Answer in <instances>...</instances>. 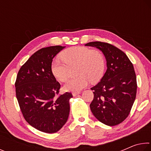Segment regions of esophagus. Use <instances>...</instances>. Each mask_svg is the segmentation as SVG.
Segmentation results:
<instances>
[{
  "label": "esophagus",
  "mask_w": 151,
  "mask_h": 151,
  "mask_svg": "<svg viewBox=\"0 0 151 151\" xmlns=\"http://www.w3.org/2000/svg\"><path fill=\"white\" fill-rule=\"evenodd\" d=\"M80 93H81L80 92H73L72 94H73V96H77L78 94H79Z\"/></svg>",
  "instance_id": "esophagus-1"
}]
</instances>
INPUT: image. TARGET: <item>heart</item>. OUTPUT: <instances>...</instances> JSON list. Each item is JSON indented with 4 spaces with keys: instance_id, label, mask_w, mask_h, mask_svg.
Masks as SVG:
<instances>
[{
    "instance_id": "obj_1",
    "label": "heart",
    "mask_w": 151,
    "mask_h": 151,
    "mask_svg": "<svg viewBox=\"0 0 151 151\" xmlns=\"http://www.w3.org/2000/svg\"><path fill=\"white\" fill-rule=\"evenodd\" d=\"M62 61L55 58L50 70L53 76L60 82L68 78L71 68H76L77 77L70 79L64 86L66 91L78 92L85 88L89 82L96 83L103 77L105 69V60L99 50H92L84 47H73L61 53Z\"/></svg>"
}]
</instances>
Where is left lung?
<instances>
[{
  "label": "left lung",
  "mask_w": 151,
  "mask_h": 151,
  "mask_svg": "<svg viewBox=\"0 0 151 151\" xmlns=\"http://www.w3.org/2000/svg\"><path fill=\"white\" fill-rule=\"evenodd\" d=\"M87 47L102 51L107 69L101 81L91 89L93 115L108 126H115L129 116L136 98L137 77L133 65L124 52L106 42H91Z\"/></svg>",
  "instance_id": "left-lung-1"
}]
</instances>
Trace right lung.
Segmentation results:
<instances>
[{
	"instance_id": "add662e5",
	"label": "right lung",
	"mask_w": 151,
	"mask_h": 151,
	"mask_svg": "<svg viewBox=\"0 0 151 151\" xmlns=\"http://www.w3.org/2000/svg\"><path fill=\"white\" fill-rule=\"evenodd\" d=\"M65 47L52 46L37 51L20 68L15 83L17 99L24 119L47 133L59 131L69 115L72 94L57 96L60 85L50 70L53 58Z\"/></svg>"
}]
</instances>
